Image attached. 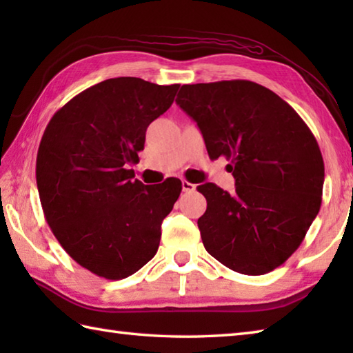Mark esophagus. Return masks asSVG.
Returning <instances> with one entry per match:
<instances>
[{"mask_svg":"<svg viewBox=\"0 0 353 353\" xmlns=\"http://www.w3.org/2000/svg\"><path fill=\"white\" fill-rule=\"evenodd\" d=\"M182 190L185 192H192V191H196V185L188 182V181H182Z\"/></svg>","mask_w":353,"mask_h":353,"instance_id":"esophagus-1","label":"esophagus"}]
</instances>
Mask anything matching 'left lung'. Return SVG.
<instances>
[{"label": "left lung", "mask_w": 353, "mask_h": 353, "mask_svg": "<svg viewBox=\"0 0 353 353\" xmlns=\"http://www.w3.org/2000/svg\"><path fill=\"white\" fill-rule=\"evenodd\" d=\"M176 103L197 123L211 159L224 156L235 192L203 183L197 224L208 253L259 276L302 244L323 194L325 163L310 127L279 95L249 80L183 85Z\"/></svg>", "instance_id": "left-lung-1"}]
</instances>
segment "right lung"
I'll return each instance as SVG.
<instances>
[{
    "label": "right lung",
    "mask_w": 353,
    "mask_h": 353,
    "mask_svg": "<svg viewBox=\"0 0 353 353\" xmlns=\"http://www.w3.org/2000/svg\"><path fill=\"white\" fill-rule=\"evenodd\" d=\"M179 86L104 80L59 109L43 132L36 183L45 220L65 252L104 279H124L154 256L181 196L179 179L144 185L130 170Z\"/></svg>",
    "instance_id": "1"
}]
</instances>
